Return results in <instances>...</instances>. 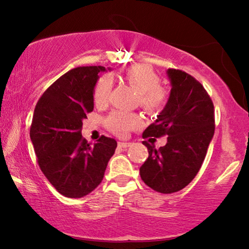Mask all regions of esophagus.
<instances>
[{
    "mask_svg": "<svg viewBox=\"0 0 249 249\" xmlns=\"http://www.w3.org/2000/svg\"><path fill=\"white\" fill-rule=\"evenodd\" d=\"M132 143H127V142H118V146L120 147H128L131 146Z\"/></svg>",
    "mask_w": 249,
    "mask_h": 249,
    "instance_id": "obj_1",
    "label": "esophagus"
}]
</instances>
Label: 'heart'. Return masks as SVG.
I'll return each instance as SVG.
<instances>
[{
	"instance_id": "b5f03b06",
	"label": "heart",
	"mask_w": 249,
	"mask_h": 249,
	"mask_svg": "<svg viewBox=\"0 0 249 249\" xmlns=\"http://www.w3.org/2000/svg\"><path fill=\"white\" fill-rule=\"evenodd\" d=\"M125 79L140 92L141 106L148 112L160 110L168 99V92L160 86L161 79L148 65H134L126 70ZM113 88V80L109 75L99 78L94 90V101L97 105L108 103ZM106 125L110 132L117 136H125L131 129L142 125L140 115L117 110L106 118Z\"/></svg>"
}]
</instances>
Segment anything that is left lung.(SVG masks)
<instances>
[{"instance_id": "obj_1", "label": "left lung", "mask_w": 249, "mask_h": 249, "mask_svg": "<svg viewBox=\"0 0 249 249\" xmlns=\"http://www.w3.org/2000/svg\"><path fill=\"white\" fill-rule=\"evenodd\" d=\"M171 92L158 120L143 139L168 136L159 150L143 141L147 160L140 168L144 183L161 194H173L195 179L214 133L213 103L201 84L179 69H168Z\"/></svg>"}]
</instances>
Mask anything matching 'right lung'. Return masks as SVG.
<instances>
[{
    "label": "right lung",
    "instance_id": "add662e5",
    "mask_svg": "<svg viewBox=\"0 0 249 249\" xmlns=\"http://www.w3.org/2000/svg\"><path fill=\"white\" fill-rule=\"evenodd\" d=\"M103 66L77 67L43 92L33 114L30 137L38 164L49 182L67 198H81L102 182L116 150L102 135L94 146L81 135L83 120L94 109V87ZM109 70V69H108Z\"/></svg>",
    "mask_w": 249,
    "mask_h": 249
}]
</instances>
